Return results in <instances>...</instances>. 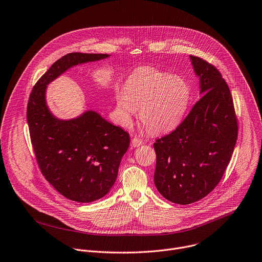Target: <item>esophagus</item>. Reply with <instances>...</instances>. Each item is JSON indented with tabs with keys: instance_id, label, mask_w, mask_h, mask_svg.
I'll use <instances>...</instances> for the list:
<instances>
[{
	"instance_id": "esophagus-1",
	"label": "esophagus",
	"mask_w": 262,
	"mask_h": 262,
	"mask_svg": "<svg viewBox=\"0 0 262 262\" xmlns=\"http://www.w3.org/2000/svg\"><path fill=\"white\" fill-rule=\"evenodd\" d=\"M143 144H144V141H143L142 139H139V138H137V137H135V138L132 139L130 145H132V147H134V148L139 147V146H141V145H143Z\"/></svg>"
}]
</instances>
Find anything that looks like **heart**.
I'll use <instances>...</instances> for the list:
<instances>
[{
    "label": "heart",
    "instance_id": "obj_1",
    "mask_svg": "<svg viewBox=\"0 0 262 262\" xmlns=\"http://www.w3.org/2000/svg\"><path fill=\"white\" fill-rule=\"evenodd\" d=\"M189 101L190 86L183 77L144 67L129 76L125 91L116 93V111L120 122L129 126L133 116L141 109L142 123L159 133L181 122Z\"/></svg>",
    "mask_w": 262,
    "mask_h": 262
}]
</instances>
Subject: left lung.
Returning a JSON list of instances; mask_svg holds the SVG:
<instances>
[{"label": "left lung", "instance_id": "8db88e82", "mask_svg": "<svg viewBox=\"0 0 262 262\" xmlns=\"http://www.w3.org/2000/svg\"><path fill=\"white\" fill-rule=\"evenodd\" d=\"M203 96L181 124L153 144L154 184L167 201L189 205L208 195L230 161L237 119L229 87L220 72L190 55Z\"/></svg>", "mask_w": 262, "mask_h": 262}]
</instances>
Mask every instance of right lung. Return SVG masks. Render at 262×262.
Segmentation results:
<instances>
[{"label":"right lung","instance_id":"1","mask_svg":"<svg viewBox=\"0 0 262 262\" xmlns=\"http://www.w3.org/2000/svg\"><path fill=\"white\" fill-rule=\"evenodd\" d=\"M102 53L72 52L56 60L30 95L27 118L37 162L45 179L64 198L92 203L114 185L129 135L96 111L77 118H56L46 103L47 85L70 68L109 57Z\"/></svg>","mask_w":262,"mask_h":262}]
</instances>
